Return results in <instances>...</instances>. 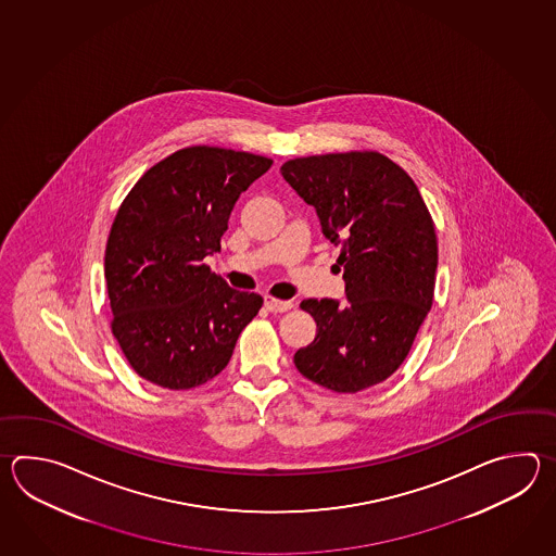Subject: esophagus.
Segmentation results:
<instances>
[{
    "label": "esophagus",
    "instance_id": "1",
    "mask_svg": "<svg viewBox=\"0 0 556 556\" xmlns=\"http://www.w3.org/2000/svg\"><path fill=\"white\" fill-rule=\"evenodd\" d=\"M264 306L268 307L270 312L274 314H280V312H288V309H292V302L290 300H276L273 295H268L266 300H264Z\"/></svg>",
    "mask_w": 556,
    "mask_h": 556
}]
</instances>
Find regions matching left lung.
Masks as SVG:
<instances>
[{
  "label": "left lung",
  "instance_id": "left-lung-1",
  "mask_svg": "<svg viewBox=\"0 0 556 556\" xmlns=\"http://www.w3.org/2000/svg\"><path fill=\"white\" fill-rule=\"evenodd\" d=\"M340 247L348 304L304 300L316 338L298 350L304 378L338 393L378 386L402 366L433 304L438 235L412 177L378 151L312 154L280 166Z\"/></svg>",
  "mask_w": 556,
  "mask_h": 556
}]
</instances>
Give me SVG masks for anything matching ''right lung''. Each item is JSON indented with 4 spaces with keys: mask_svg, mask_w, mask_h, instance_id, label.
Wrapping results in <instances>:
<instances>
[{
    "mask_svg": "<svg viewBox=\"0 0 556 556\" xmlns=\"http://www.w3.org/2000/svg\"><path fill=\"white\" fill-rule=\"evenodd\" d=\"M273 166L262 154L194 144L151 166L106 238L111 331L130 367L165 390H192L230 362L262 295L238 292L204 264L240 192Z\"/></svg>",
    "mask_w": 556,
    "mask_h": 556,
    "instance_id": "right-lung-1",
    "label": "right lung"
}]
</instances>
